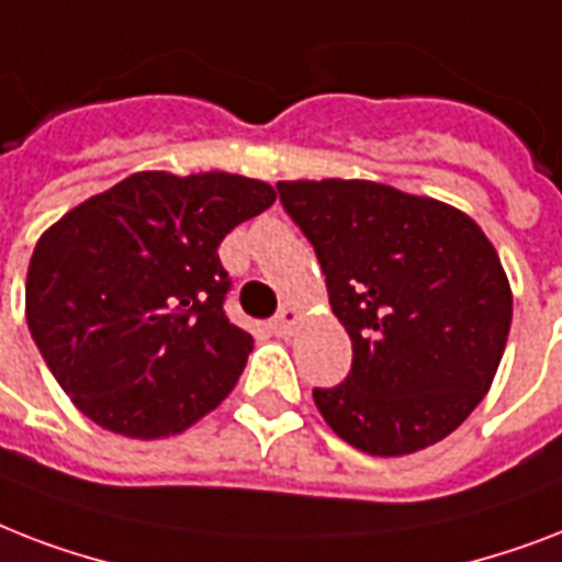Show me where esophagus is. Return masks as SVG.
Instances as JSON below:
<instances>
[{
	"instance_id": "1",
	"label": "esophagus",
	"mask_w": 562,
	"mask_h": 562,
	"mask_svg": "<svg viewBox=\"0 0 562 562\" xmlns=\"http://www.w3.org/2000/svg\"><path fill=\"white\" fill-rule=\"evenodd\" d=\"M299 322H302V311H299V307H293V304H284V307H281V313H278L276 319H272V330H276L278 337H290Z\"/></svg>"
}]
</instances>
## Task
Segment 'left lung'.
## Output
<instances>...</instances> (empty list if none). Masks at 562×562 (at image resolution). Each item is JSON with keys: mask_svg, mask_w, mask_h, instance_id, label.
<instances>
[{"mask_svg": "<svg viewBox=\"0 0 562 562\" xmlns=\"http://www.w3.org/2000/svg\"><path fill=\"white\" fill-rule=\"evenodd\" d=\"M313 243L351 372L313 390L328 428L375 458L458 430L490 393L513 319L498 251L454 204L378 181H278Z\"/></svg>", "mask_w": 562, "mask_h": 562, "instance_id": "left-lung-1", "label": "left lung"}]
</instances>
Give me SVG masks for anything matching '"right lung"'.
Returning <instances> with one entry per match:
<instances>
[{
    "label": "right lung",
    "mask_w": 562,
    "mask_h": 562,
    "mask_svg": "<svg viewBox=\"0 0 562 562\" xmlns=\"http://www.w3.org/2000/svg\"><path fill=\"white\" fill-rule=\"evenodd\" d=\"M276 202L234 172H134L41 234L25 319L46 367L87 419L167 439L216 411L249 360L228 322L220 243Z\"/></svg>",
    "instance_id": "1"
}]
</instances>
